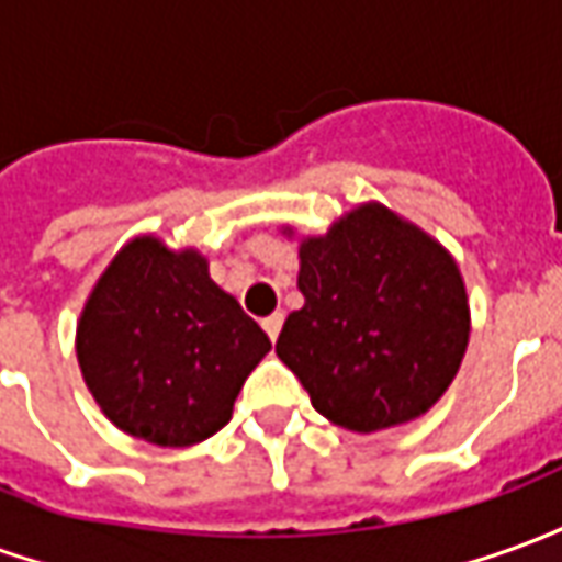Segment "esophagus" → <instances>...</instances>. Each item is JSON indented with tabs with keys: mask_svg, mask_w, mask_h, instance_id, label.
<instances>
[{
	"mask_svg": "<svg viewBox=\"0 0 562 562\" xmlns=\"http://www.w3.org/2000/svg\"><path fill=\"white\" fill-rule=\"evenodd\" d=\"M261 328L268 330L270 340H277V337H280V330H282V313H273V316L265 318V322H261Z\"/></svg>",
	"mask_w": 562,
	"mask_h": 562,
	"instance_id": "34e87169",
	"label": "esophagus"
}]
</instances>
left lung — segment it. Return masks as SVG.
Listing matches in <instances>:
<instances>
[{
    "instance_id": "left-lung-1",
    "label": "left lung",
    "mask_w": 562,
    "mask_h": 562,
    "mask_svg": "<svg viewBox=\"0 0 562 562\" xmlns=\"http://www.w3.org/2000/svg\"><path fill=\"white\" fill-rule=\"evenodd\" d=\"M297 258L304 306L285 318L277 355L316 413L355 434L427 413L470 342L467 289L446 246L370 201L304 237Z\"/></svg>"
}]
</instances>
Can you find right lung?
Masks as SVG:
<instances>
[{"instance_id":"obj_1","label":"right lung","mask_w":562,"mask_h":562,"mask_svg":"<svg viewBox=\"0 0 562 562\" xmlns=\"http://www.w3.org/2000/svg\"><path fill=\"white\" fill-rule=\"evenodd\" d=\"M270 340L210 280L198 249L128 240L104 268L78 322V364L111 422L153 446L183 448L232 422Z\"/></svg>"}]
</instances>
